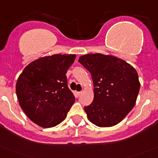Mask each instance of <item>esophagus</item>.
Listing matches in <instances>:
<instances>
[{
    "label": "esophagus",
    "mask_w": 158,
    "mask_h": 158,
    "mask_svg": "<svg viewBox=\"0 0 158 158\" xmlns=\"http://www.w3.org/2000/svg\"><path fill=\"white\" fill-rule=\"evenodd\" d=\"M81 92H80V91H75L74 92V94H75V96H76V97H79V96L81 95Z\"/></svg>",
    "instance_id": "obj_1"
}]
</instances>
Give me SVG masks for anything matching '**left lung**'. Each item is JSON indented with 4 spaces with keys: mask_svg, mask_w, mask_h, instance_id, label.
Returning a JSON list of instances; mask_svg holds the SVG:
<instances>
[{
    "mask_svg": "<svg viewBox=\"0 0 158 158\" xmlns=\"http://www.w3.org/2000/svg\"><path fill=\"white\" fill-rule=\"evenodd\" d=\"M78 62L94 83V100L85 107L88 119L99 127L118 124L136 103L140 87L136 70L123 60L101 53L81 56Z\"/></svg>",
    "mask_w": 158,
    "mask_h": 158,
    "instance_id": "left-lung-1",
    "label": "left lung"
}]
</instances>
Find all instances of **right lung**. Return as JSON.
Listing matches in <instances>:
<instances>
[{
    "label": "right lung",
    "instance_id": "1",
    "mask_svg": "<svg viewBox=\"0 0 158 158\" xmlns=\"http://www.w3.org/2000/svg\"><path fill=\"white\" fill-rule=\"evenodd\" d=\"M75 58L74 54L44 56L30 63L19 76L16 84L19 105L40 127L60 124L74 103L66 73Z\"/></svg>",
    "mask_w": 158,
    "mask_h": 158
}]
</instances>
